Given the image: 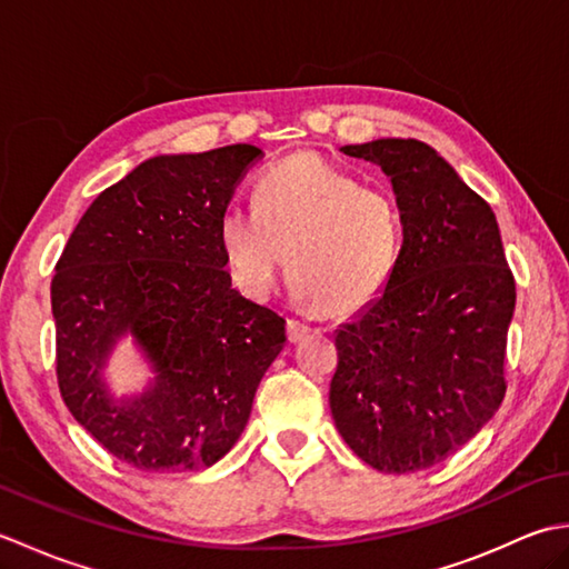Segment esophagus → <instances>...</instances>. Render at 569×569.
I'll return each mask as SVG.
<instances>
[{"label": "esophagus", "mask_w": 569, "mask_h": 569, "mask_svg": "<svg viewBox=\"0 0 569 569\" xmlns=\"http://www.w3.org/2000/svg\"><path fill=\"white\" fill-rule=\"evenodd\" d=\"M308 335H310V325L308 322L296 320V318L288 320V340L300 342V340H306Z\"/></svg>", "instance_id": "1"}]
</instances>
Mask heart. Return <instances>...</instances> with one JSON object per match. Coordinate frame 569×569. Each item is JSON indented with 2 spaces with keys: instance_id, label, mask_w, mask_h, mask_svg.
Here are the masks:
<instances>
[{
  "instance_id": "heart-1",
  "label": "heart",
  "mask_w": 569,
  "mask_h": 569,
  "mask_svg": "<svg viewBox=\"0 0 569 569\" xmlns=\"http://www.w3.org/2000/svg\"><path fill=\"white\" fill-rule=\"evenodd\" d=\"M220 244L237 286L269 296L288 257L298 298L342 318L369 306L396 271L401 214L377 188L316 153H296L259 178L257 204H229Z\"/></svg>"
}]
</instances>
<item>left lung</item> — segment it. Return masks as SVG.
<instances>
[{"label":"left lung","mask_w":569,"mask_h":569,"mask_svg":"<svg viewBox=\"0 0 569 569\" xmlns=\"http://www.w3.org/2000/svg\"><path fill=\"white\" fill-rule=\"evenodd\" d=\"M389 176L403 247L383 291L335 332V426L386 475L455 455L497 413L516 283L497 214L418 139L340 149Z\"/></svg>","instance_id":"1"}]
</instances>
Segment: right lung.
Returning a JSON list of instances; mask_svg holds the SVG:
<instances>
[{
    "label": "right lung",
    "mask_w": 569,
    "mask_h": 569,
    "mask_svg": "<svg viewBox=\"0 0 569 569\" xmlns=\"http://www.w3.org/2000/svg\"><path fill=\"white\" fill-rule=\"evenodd\" d=\"M257 159L249 143L153 156L94 198L56 263L60 396L104 450L137 469L192 471L222 459L286 347V320L232 288L220 244V217ZM124 339L152 379L117 397L103 371Z\"/></svg>",
    "instance_id": "obj_1"
}]
</instances>
